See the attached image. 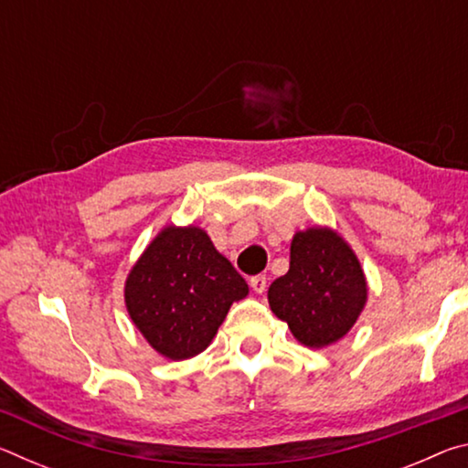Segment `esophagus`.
<instances>
[{"label":"esophagus","instance_id":"esophagus-1","mask_svg":"<svg viewBox=\"0 0 468 468\" xmlns=\"http://www.w3.org/2000/svg\"><path fill=\"white\" fill-rule=\"evenodd\" d=\"M250 284H251V289L256 291V292H264L266 291V284H268V279L264 274H258V276H251V281H250Z\"/></svg>","mask_w":468,"mask_h":468}]
</instances>
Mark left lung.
Here are the masks:
<instances>
[{
	"mask_svg": "<svg viewBox=\"0 0 468 468\" xmlns=\"http://www.w3.org/2000/svg\"><path fill=\"white\" fill-rule=\"evenodd\" d=\"M367 279L357 253L330 227L297 231L289 272L268 289L271 310L297 343L324 348L343 338L367 303Z\"/></svg>",
	"mask_w": 468,
	"mask_h": 468,
	"instance_id": "1",
	"label": "left lung"
}]
</instances>
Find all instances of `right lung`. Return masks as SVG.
<instances>
[{
    "label": "right lung",
    "mask_w": 468,
    "mask_h": 468,
    "mask_svg": "<svg viewBox=\"0 0 468 468\" xmlns=\"http://www.w3.org/2000/svg\"><path fill=\"white\" fill-rule=\"evenodd\" d=\"M248 292L204 229L167 225L132 266L123 299L146 343L165 359L184 361L212 343L231 305Z\"/></svg>",
    "instance_id": "obj_1"
}]
</instances>
